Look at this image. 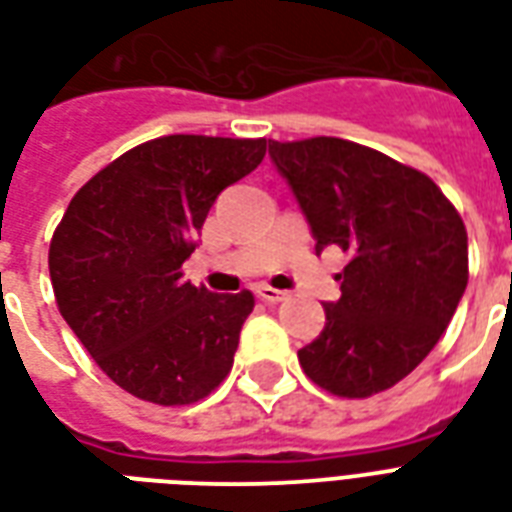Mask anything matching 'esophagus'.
I'll return each mask as SVG.
<instances>
[{"label": "esophagus", "mask_w": 512, "mask_h": 512, "mask_svg": "<svg viewBox=\"0 0 512 512\" xmlns=\"http://www.w3.org/2000/svg\"><path fill=\"white\" fill-rule=\"evenodd\" d=\"M256 296L264 301H269V304H277V301L288 299V293L277 291V288H272V285H256Z\"/></svg>", "instance_id": "obj_1"}]
</instances>
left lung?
Here are the masks:
<instances>
[{
    "label": "left lung",
    "instance_id": "8db88e82",
    "mask_svg": "<svg viewBox=\"0 0 512 512\" xmlns=\"http://www.w3.org/2000/svg\"><path fill=\"white\" fill-rule=\"evenodd\" d=\"M307 216L315 251L352 256L326 328L299 350L304 374L339 398L390 390L430 355L467 288V232L425 173L344 138L269 141Z\"/></svg>",
    "mask_w": 512,
    "mask_h": 512
}]
</instances>
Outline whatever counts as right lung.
<instances>
[{
	"instance_id": "1",
	"label": "right lung",
	"mask_w": 512,
	"mask_h": 512,
	"mask_svg": "<svg viewBox=\"0 0 512 512\" xmlns=\"http://www.w3.org/2000/svg\"><path fill=\"white\" fill-rule=\"evenodd\" d=\"M264 154V138L162 136L109 162L71 197L47 259L55 301L130 395L186 406L229 374L253 293L197 288L181 264L216 197Z\"/></svg>"
}]
</instances>
